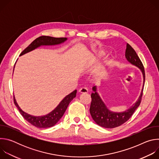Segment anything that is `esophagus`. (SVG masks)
<instances>
[{
	"label": "esophagus",
	"mask_w": 159,
	"mask_h": 159,
	"mask_svg": "<svg viewBox=\"0 0 159 159\" xmlns=\"http://www.w3.org/2000/svg\"><path fill=\"white\" fill-rule=\"evenodd\" d=\"M79 92L80 93V94H87L88 93V90L87 88L85 87H82L81 89H79Z\"/></svg>",
	"instance_id": "obj_1"
}]
</instances>
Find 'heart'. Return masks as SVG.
<instances>
[{
  "mask_svg": "<svg viewBox=\"0 0 159 159\" xmlns=\"http://www.w3.org/2000/svg\"><path fill=\"white\" fill-rule=\"evenodd\" d=\"M104 55V52H101L99 54V55H98V57H99V58H101ZM113 61H114V58H112V59H111V61H110V63L108 64V65H110V63H111ZM91 62H92V61H91V60H90V61H89V64H90V63H91Z\"/></svg>",
  "mask_w": 159,
  "mask_h": 159,
  "instance_id": "b5f03b06",
  "label": "heart"
}]
</instances>
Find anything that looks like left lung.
I'll return each instance as SVG.
<instances>
[{
    "label": "left lung",
    "mask_w": 159,
    "mask_h": 159,
    "mask_svg": "<svg viewBox=\"0 0 159 159\" xmlns=\"http://www.w3.org/2000/svg\"><path fill=\"white\" fill-rule=\"evenodd\" d=\"M125 57L129 63L138 67L142 74L143 83L142 91L137 101L129 108L125 111L115 112L108 109L98 92L97 86H94L92 89L93 93L91 94L92 101L90 107V113L96 124L102 128H114L123 125L130 118L141 102L145 79L143 65L137 53L129 44L126 45Z\"/></svg>",
    "instance_id": "1"
}]
</instances>
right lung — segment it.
<instances>
[{"mask_svg":"<svg viewBox=\"0 0 159 159\" xmlns=\"http://www.w3.org/2000/svg\"><path fill=\"white\" fill-rule=\"evenodd\" d=\"M67 38H54L51 36H43L34 40L29 46L20 54L19 56L23 55L35 49L43 46H55L63 43L67 40ZM77 90H74L70 94L66 96L58 106L48 114L42 116H33L22 111L19 106L15 96H14V101L16 106L19 109L21 115L23 118L33 126L39 128H47L55 125L59 120L62 118L64 113L69 106V103L76 97Z\"/></svg>","mask_w":159,"mask_h":159,"instance_id":"right-lung-1","label":"right lung"}]
</instances>
